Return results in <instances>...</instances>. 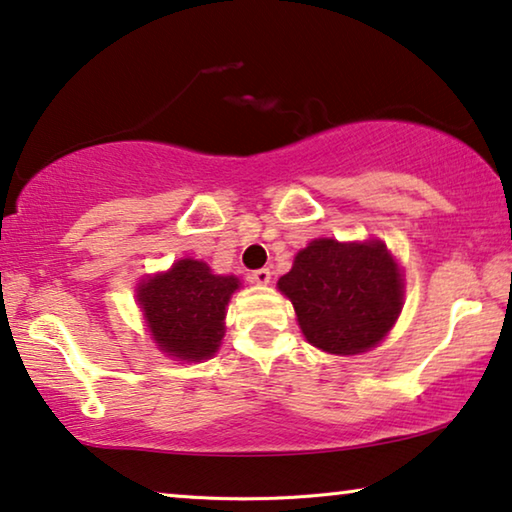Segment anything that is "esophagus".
<instances>
[{
	"mask_svg": "<svg viewBox=\"0 0 512 512\" xmlns=\"http://www.w3.org/2000/svg\"><path fill=\"white\" fill-rule=\"evenodd\" d=\"M250 280L257 282V285H266V282L271 280V271L269 269H257L250 273Z\"/></svg>",
	"mask_w": 512,
	"mask_h": 512,
	"instance_id": "esophagus-1",
	"label": "esophagus"
}]
</instances>
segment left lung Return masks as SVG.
Instances as JSON below:
<instances>
[{
  "label": "left lung",
  "mask_w": 512,
  "mask_h": 512,
  "mask_svg": "<svg viewBox=\"0 0 512 512\" xmlns=\"http://www.w3.org/2000/svg\"><path fill=\"white\" fill-rule=\"evenodd\" d=\"M278 287L310 345L342 356L375 347L402 305L400 269L381 241H312Z\"/></svg>",
  "instance_id": "8db88e82"
}]
</instances>
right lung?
<instances>
[{"mask_svg": "<svg viewBox=\"0 0 512 512\" xmlns=\"http://www.w3.org/2000/svg\"><path fill=\"white\" fill-rule=\"evenodd\" d=\"M239 280L213 276L197 259H181L167 273L149 278L137 292L158 347L183 361L216 354L225 333V305Z\"/></svg>", "mask_w": 512, "mask_h": 512, "instance_id": "1", "label": "right lung"}]
</instances>
